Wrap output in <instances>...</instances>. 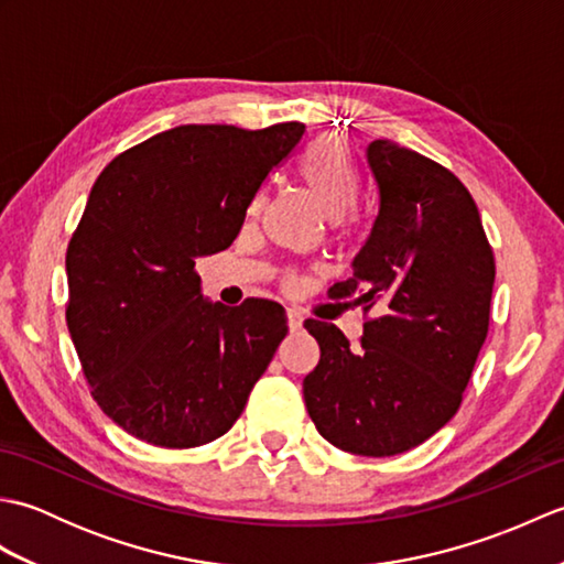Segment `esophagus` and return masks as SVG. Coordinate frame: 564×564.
<instances>
[{
	"label": "esophagus",
	"mask_w": 564,
	"mask_h": 564,
	"mask_svg": "<svg viewBox=\"0 0 564 564\" xmlns=\"http://www.w3.org/2000/svg\"><path fill=\"white\" fill-rule=\"evenodd\" d=\"M289 327H291L293 332L303 327V315H301V310L289 307Z\"/></svg>",
	"instance_id": "esophagus-1"
}]
</instances>
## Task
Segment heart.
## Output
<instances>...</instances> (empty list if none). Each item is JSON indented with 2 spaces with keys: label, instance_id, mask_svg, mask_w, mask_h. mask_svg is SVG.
<instances>
[{
  "label": "heart",
  "instance_id": "obj_1",
  "mask_svg": "<svg viewBox=\"0 0 564 564\" xmlns=\"http://www.w3.org/2000/svg\"><path fill=\"white\" fill-rule=\"evenodd\" d=\"M297 174L334 230H349L354 225L349 208L356 196V164L349 145L339 138H317L297 162ZM259 208L261 198L251 203V213H259Z\"/></svg>",
  "mask_w": 564,
  "mask_h": 564
}]
</instances>
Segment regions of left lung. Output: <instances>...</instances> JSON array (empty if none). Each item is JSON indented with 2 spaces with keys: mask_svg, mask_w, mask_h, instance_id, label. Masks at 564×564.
<instances>
[{
  "mask_svg": "<svg viewBox=\"0 0 564 564\" xmlns=\"http://www.w3.org/2000/svg\"><path fill=\"white\" fill-rule=\"evenodd\" d=\"M376 215L354 275L329 297L358 293L361 349L305 319L319 364L303 380L307 414L332 446L398 455L451 422L487 339L495 254L470 191L446 166L392 140L368 145Z\"/></svg>",
  "mask_w": 564,
  "mask_h": 564,
  "instance_id": "left-lung-1",
  "label": "left lung"
}]
</instances>
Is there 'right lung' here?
<instances>
[{
    "instance_id": "1",
    "label": "right lung",
    "mask_w": 564,
    "mask_h": 564,
    "mask_svg": "<svg viewBox=\"0 0 564 564\" xmlns=\"http://www.w3.org/2000/svg\"><path fill=\"white\" fill-rule=\"evenodd\" d=\"M305 133L178 126L106 164L67 245V329L91 398L152 446L194 448L237 422L283 341L285 310L200 295L196 259L232 245Z\"/></svg>"
}]
</instances>
